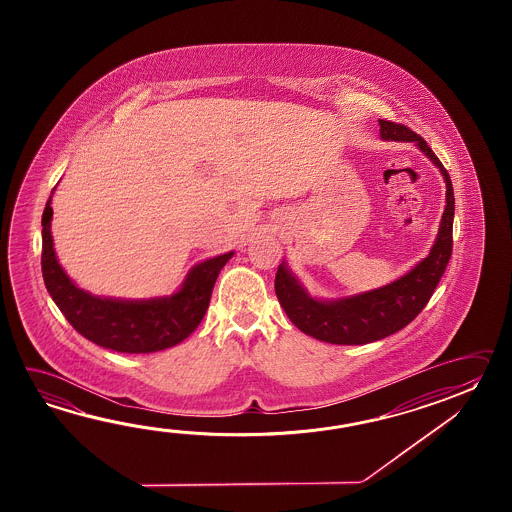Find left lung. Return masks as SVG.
Returning <instances> with one entry per match:
<instances>
[{
  "instance_id": "8db88e82",
  "label": "left lung",
  "mask_w": 512,
  "mask_h": 512,
  "mask_svg": "<svg viewBox=\"0 0 512 512\" xmlns=\"http://www.w3.org/2000/svg\"><path fill=\"white\" fill-rule=\"evenodd\" d=\"M384 141L415 142L441 170L446 183V207L434 247L425 260L397 282L370 293L357 294L337 302H320L305 293L291 272L280 265L274 289L283 311L305 335L340 346L368 344L408 326L432 298L452 254L454 190L450 175L421 135L404 124L379 120Z\"/></svg>"
}]
</instances>
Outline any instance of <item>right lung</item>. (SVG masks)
Returning <instances> with one entry per match:
<instances>
[{"mask_svg": "<svg viewBox=\"0 0 512 512\" xmlns=\"http://www.w3.org/2000/svg\"><path fill=\"white\" fill-rule=\"evenodd\" d=\"M51 199L42 216V274L45 287L82 337L120 353H153L183 342L203 320L214 283L234 252L196 265L179 293L161 300L124 302L78 289L56 261L51 236Z\"/></svg>", "mask_w": 512, "mask_h": 512, "instance_id": "right-lung-1", "label": "right lung"}]
</instances>
